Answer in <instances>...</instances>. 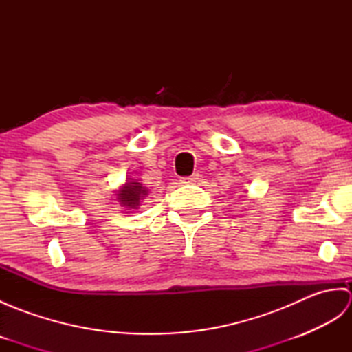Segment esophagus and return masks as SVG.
I'll use <instances>...</instances> for the list:
<instances>
[{
  "label": "esophagus",
  "instance_id": "obj_1",
  "mask_svg": "<svg viewBox=\"0 0 352 352\" xmlns=\"http://www.w3.org/2000/svg\"><path fill=\"white\" fill-rule=\"evenodd\" d=\"M198 180H199V175H198V174H193V175H190V177L183 178L182 183H184V184H195Z\"/></svg>",
  "mask_w": 352,
  "mask_h": 352
}]
</instances>
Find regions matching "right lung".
<instances>
[{
	"instance_id": "right-lung-1",
	"label": "right lung",
	"mask_w": 352,
	"mask_h": 352,
	"mask_svg": "<svg viewBox=\"0 0 352 352\" xmlns=\"http://www.w3.org/2000/svg\"><path fill=\"white\" fill-rule=\"evenodd\" d=\"M146 193L148 190L144 186L130 178V182L125 183L122 186V189L118 190V201L119 204L124 207L138 208L140 199H144V197H146Z\"/></svg>"
}]
</instances>
